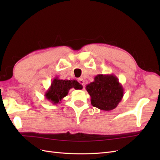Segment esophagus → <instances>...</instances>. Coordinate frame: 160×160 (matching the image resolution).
<instances>
[{
	"label": "esophagus",
	"instance_id": "34e87169",
	"mask_svg": "<svg viewBox=\"0 0 160 160\" xmlns=\"http://www.w3.org/2000/svg\"><path fill=\"white\" fill-rule=\"evenodd\" d=\"M78 81H79V83L81 85H84L85 81H84V80H83V78H79V79H78Z\"/></svg>",
	"mask_w": 160,
	"mask_h": 160
}]
</instances>
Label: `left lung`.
<instances>
[{
    "instance_id": "1",
    "label": "left lung",
    "mask_w": 160,
    "mask_h": 160,
    "mask_svg": "<svg viewBox=\"0 0 160 160\" xmlns=\"http://www.w3.org/2000/svg\"><path fill=\"white\" fill-rule=\"evenodd\" d=\"M85 88L91 96V105L103 111L116 108L123 97V86L113 74L98 75Z\"/></svg>"
}]
</instances>
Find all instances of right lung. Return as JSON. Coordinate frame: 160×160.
<instances>
[{"label":"right lung","instance_id":"obj_1","mask_svg":"<svg viewBox=\"0 0 160 160\" xmlns=\"http://www.w3.org/2000/svg\"><path fill=\"white\" fill-rule=\"evenodd\" d=\"M71 88L81 89L83 86L76 80H62L55 77L51 82L49 89L45 92V98L54 105L60 103Z\"/></svg>","mask_w":160,"mask_h":160}]
</instances>
